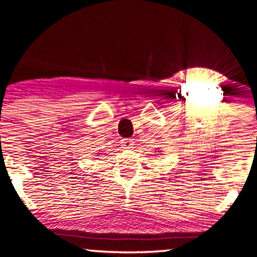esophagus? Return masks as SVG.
Listing matches in <instances>:
<instances>
[{"label":"esophagus","mask_w":257,"mask_h":257,"mask_svg":"<svg viewBox=\"0 0 257 257\" xmlns=\"http://www.w3.org/2000/svg\"><path fill=\"white\" fill-rule=\"evenodd\" d=\"M120 144H122L123 149H132L134 145V141H133V139H123Z\"/></svg>","instance_id":"esophagus-1"}]
</instances>
